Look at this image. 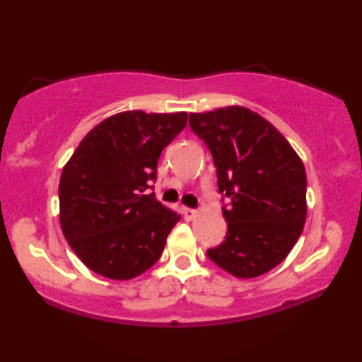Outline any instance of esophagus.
Segmentation results:
<instances>
[{"label": "esophagus", "instance_id": "1", "mask_svg": "<svg viewBox=\"0 0 362 362\" xmlns=\"http://www.w3.org/2000/svg\"><path fill=\"white\" fill-rule=\"evenodd\" d=\"M181 214L186 217V219H194L197 216L196 209H191V207H181Z\"/></svg>", "mask_w": 362, "mask_h": 362}]
</instances>
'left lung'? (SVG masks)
<instances>
[{
  "label": "left lung",
  "instance_id": "left-lung-1",
  "mask_svg": "<svg viewBox=\"0 0 362 362\" xmlns=\"http://www.w3.org/2000/svg\"><path fill=\"white\" fill-rule=\"evenodd\" d=\"M189 127L214 160L227 222L226 240L207 257L239 279L265 274L285 260L303 230V163L270 122L245 107L189 113Z\"/></svg>",
  "mask_w": 362,
  "mask_h": 362
}]
</instances>
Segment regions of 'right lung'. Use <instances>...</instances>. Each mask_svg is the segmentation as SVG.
I'll use <instances>...</instances> for the list:
<instances>
[{"label":"right lung","mask_w":362,"mask_h":362,"mask_svg":"<svg viewBox=\"0 0 362 362\" xmlns=\"http://www.w3.org/2000/svg\"><path fill=\"white\" fill-rule=\"evenodd\" d=\"M187 113H117L83 136L59 182L61 227L95 274L130 280L160 259L180 214L155 197L161 151Z\"/></svg>","instance_id":"add662e5"}]
</instances>
